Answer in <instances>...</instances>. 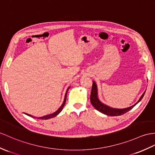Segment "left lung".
Wrapping results in <instances>:
<instances>
[{"mask_svg":"<svg viewBox=\"0 0 155 155\" xmlns=\"http://www.w3.org/2000/svg\"><path fill=\"white\" fill-rule=\"evenodd\" d=\"M145 93V91L143 93V95L141 96L140 99L136 103L134 104L133 106L130 107L128 108H122V109H118V108H111L110 107L107 106V105L103 104L101 103L100 100L98 98V91H97V86L96 83L93 81V85H92V89H91V97H90V100L91 103L93 106L95 107V109L98 111L103 113L104 114H106L107 116H117L120 115H122L125 114L127 112L130 110L131 109L134 108L139 101H141L142 98L144 96Z\"/></svg>","mask_w":155,"mask_h":155,"instance_id":"obj_1","label":"left lung"}]
</instances>
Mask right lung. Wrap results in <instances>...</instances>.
<instances>
[{
  "mask_svg": "<svg viewBox=\"0 0 155 155\" xmlns=\"http://www.w3.org/2000/svg\"><path fill=\"white\" fill-rule=\"evenodd\" d=\"M70 89V87L68 88L67 89V90H66V94H65V97H64V101H63V103H62V104L61 105V107H60L57 110H56L55 112H54V113H52V114H48V115H46V116H42V117H39V118H39V119H41V120H47V119H50V118H54V117H55V116H57L59 113L62 111V108H63V107H64V104H65V103H66V97H67V92H68V89ZM25 114L26 115H28V116H30V117H32L33 118V116H31V115H30V114H26L25 113Z\"/></svg>",
  "mask_w": 155,
  "mask_h": 155,
  "instance_id": "add662e5",
  "label": "right lung"
}]
</instances>
